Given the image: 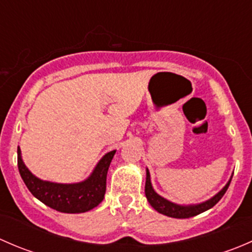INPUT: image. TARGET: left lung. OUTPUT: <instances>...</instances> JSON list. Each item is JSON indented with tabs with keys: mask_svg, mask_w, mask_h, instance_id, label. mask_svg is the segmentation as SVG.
Listing matches in <instances>:
<instances>
[{
	"mask_svg": "<svg viewBox=\"0 0 252 252\" xmlns=\"http://www.w3.org/2000/svg\"><path fill=\"white\" fill-rule=\"evenodd\" d=\"M230 180H232V177H230V179L228 180L227 184L222 188V190H220L215 196L206 200L204 202H200V204H191V205H179L164 199V197H162L161 195H158L156 191H155L154 187H152L151 178H150V172L149 169L146 168L145 195H146V199L147 201H149V204L151 205L158 213H162V215L168 216V217H172V218H189V217H194V216L200 215V213L210 210V208H212L213 206L217 204V202L222 199L223 195L225 194V191H227L228 187H229L230 184Z\"/></svg>",
	"mask_w": 252,
	"mask_h": 252,
	"instance_id": "8db88e82",
	"label": "left lung"
}]
</instances>
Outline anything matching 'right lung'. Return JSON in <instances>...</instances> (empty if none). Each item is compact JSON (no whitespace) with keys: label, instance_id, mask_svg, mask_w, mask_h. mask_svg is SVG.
Here are the masks:
<instances>
[{"label":"right lung","instance_id":"1","mask_svg":"<svg viewBox=\"0 0 252 252\" xmlns=\"http://www.w3.org/2000/svg\"><path fill=\"white\" fill-rule=\"evenodd\" d=\"M18 169L29 191L48 207L63 213H83L93 210L105 197L106 178L116 150L103 155L91 174L79 183H53L34 175L25 166L18 147Z\"/></svg>","mask_w":252,"mask_h":252}]
</instances>
